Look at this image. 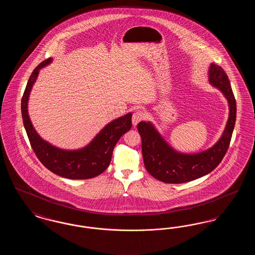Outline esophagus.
<instances>
[{"instance_id": "34e87169", "label": "esophagus", "mask_w": 255, "mask_h": 255, "mask_svg": "<svg viewBox=\"0 0 255 255\" xmlns=\"http://www.w3.org/2000/svg\"><path fill=\"white\" fill-rule=\"evenodd\" d=\"M144 113L140 110H136L134 111V113L133 114V117H132V122H133V125L135 126L137 123L139 122H141L143 119H144Z\"/></svg>"}]
</instances>
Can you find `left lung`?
Returning <instances> with one entry per match:
<instances>
[{
    "label": "left lung",
    "instance_id": "1",
    "mask_svg": "<svg viewBox=\"0 0 255 255\" xmlns=\"http://www.w3.org/2000/svg\"><path fill=\"white\" fill-rule=\"evenodd\" d=\"M209 82L225 95L230 105V117L218 142L199 154H181L173 150L149 122L137 124L141 136V150L145 168L155 179L166 183H183L201 178L215 169L231 143L235 121L236 100L230 79L222 67L211 64Z\"/></svg>",
    "mask_w": 255,
    "mask_h": 255
}]
</instances>
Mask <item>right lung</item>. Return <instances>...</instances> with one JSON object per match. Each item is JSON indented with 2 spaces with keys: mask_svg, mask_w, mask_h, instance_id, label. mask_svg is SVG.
<instances>
[{
  "mask_svg": "<svg viewBox=\"0 0 255 255\" xmlns=\"http://www.w3.org/2000/svg\"><path fill=\"white\" fill-rule=\"evenodd\" d=\"M51 58L41 62L31 73L21 102L22 118L28 140L37 158L52 173L71 180H86L97 177L109 166L113 150L123 133L132 127V114L129 113L105 126L85 148L66 151L50 145L34 130L27 114V100L39 70Z\"/></svg>",
  "mask_w": 255,
  "mask_h": 255,
  "instance_id": "right-lung-1",
  "label": "right lung"
}]
</instances>
